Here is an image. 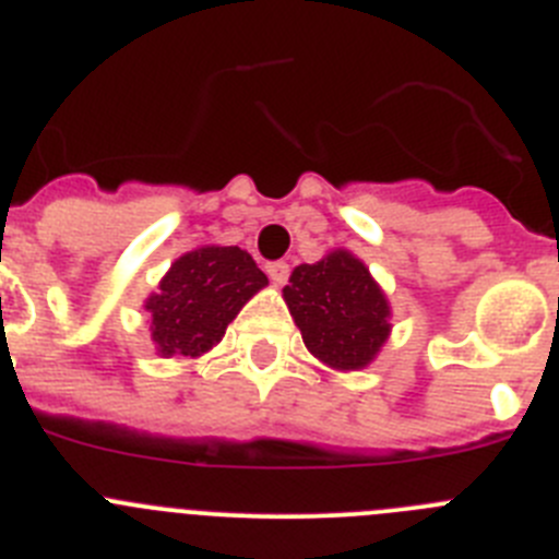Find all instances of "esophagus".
<instances>
[{
  "instance_id": "obj_1",
  "label": "esophagus",
  "mask_w": 559,
  "mask_h": 559,
  "mask_svg": "<svg viewBox=\"0 0 559 559\" xmlns=\"http://www.w3.org/2000/svg\"><path fill=\"white\" fill-rule=\"evenodd\" d=\"M265 271H269L271 283H274V285H285V283H288L290 265L283 263V260H276V263H269V265H265Z\"/></svg>"
}]
</instances>
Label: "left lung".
<instances>
[{
    "label": "left lung",
    "mask_w": 559,
    "mask_h": 559,
    "mask_svg": "<svg viewBox=\"0 0 559 559\" xmlns=\"http://www.w3.org/2000/svg\"><path fill=\"white\" fill-rule=\"evenodd\" d=\"M283 296L305 347L338 372L372 364L392 333L386 294L367 265L344 249L313 265H296Z\"/></svg>",
    "instance_id": "left-lung-1"
}]
</instances>
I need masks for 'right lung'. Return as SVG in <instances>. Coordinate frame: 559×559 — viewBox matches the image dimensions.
Returning a JSON list of instances; mask_svg holds the SVG:
<instances>
[{"mask_svg": "<svg viewBox=\"0 0 559 559\" xmlns=\"http://www.w3.org/2000/svg\"><path fill=\"white\" fill-rule=\"evenodd\" d=\"M269 276L237 246H201L181 254L147 296L151 338L162 358H199Z\"/></svg>", "mask_w": 559, "mask_h": 559, "instance_id": "1", "label": "right lung"}]
</instances>
